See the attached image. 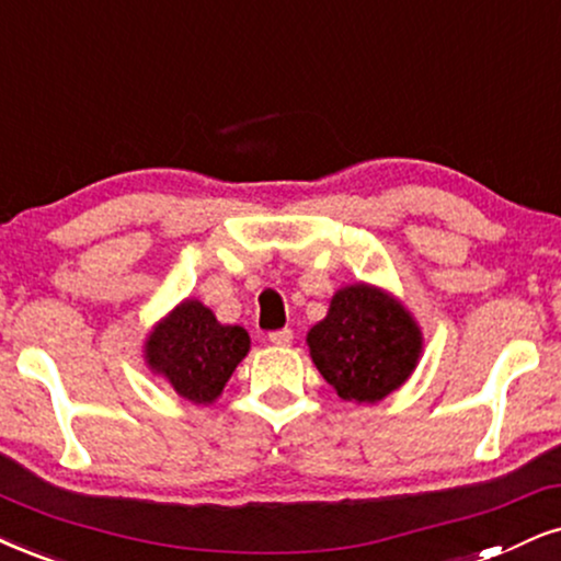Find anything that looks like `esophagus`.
<instances>
[{"instance_id": "esophagus-1", "label": "esophagus", "mask_w": 561, "mask_h": 561, "mask_svg": "<svg viewBox=\"0 0 561 561\" xmlns=\"http://www.w3.org/2000/svg\"><path fill=\"white\" fill-rule=\"evenodd\" d=\"M267 341L273 343V345H291V341H294V330H288V328H283V330H273V333L267 335Z\"/></svg>"}]
</instances>
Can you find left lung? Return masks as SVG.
I'll use <instances>...</instances> for the list:
<instances>
[{
  "label": "left lung",
  "mask_w": 561,
  "mask_h": 561,
  "mask_svg": "<svg viewBox=\"0 0 561 561\" xmlns=\"http://www.w3.org/2000/svg\"><path fill=\"white\" fill-rule=\"evenodd\" d=\"M309 356L337 398L379 403L416 371L424 335L398 296L371 283L337 288L307 333Z\"/></svg>",
  "instance_id": "1"
}]
</instances>
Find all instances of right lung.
I'll return each instance as SVG.
<instances>
[{"instance_id":"add662e5","label":"right lung","mask_w":561,"mask_h":561,"mask_svg":"<svg viewBox=\"0 0 561 561\" xmlns=\"http://www.w3.org/2000/svg\"><path fill=\"white\" fill-rule=\"evenodd\" d=\"M249 343L244 328L220 324L203 301L184 299L150 328L142 358L179 398L207 405L224 392L233 369L249 354Z\"/></svg>"}]
</instances>
